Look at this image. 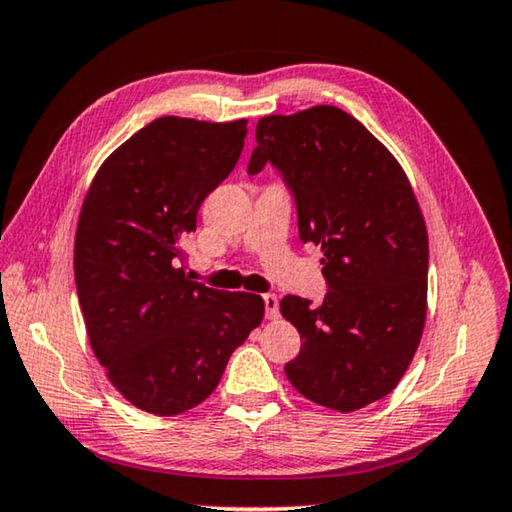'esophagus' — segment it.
<instances>
[{
	"mask_svg": "<svg viewBox=\"0 0 512 512\" xmlns=\"http://www.w3.org/2000/svg\"><path fill=\"white\" fill-rule=\"evenodd\" d=\"M264 307H266V318L275 320L277 314H280V302H277V296H273V293H266L264 296Z\"/></svg>",
	"mask_w": 512,
	"mask_h": 512,
	"instance_id": "esophagus-1",
	"label": "esophagus"
}]
</instances>
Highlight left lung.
<instances>
[{
    "label": "left lung",
    "instance_id": "1",
    "mask_svg": "<svg viewBox=\"0 0 512 512\" xmlns=\"http://www.w3.org/2000/svg\"><path fill=\"white\" fill-rule=\"evenodd\" d=\"M248 173L282 171L300 239L320 248L327 296H287L282 316L302 348L284 366L300 395L350 413L397 386L427 318L429 237L395 155L336 106L257 121Z\"/></svg>",
    "mask_w": 512,
    "mask_h": 512
}]
</instances>
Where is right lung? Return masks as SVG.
Here are the masks:
<instances>
[{
	"label": "right lung",
	"mask_w": 512,
	"mask_h": 512,
	"mask_svg": "<svg viewBox=\"0 0 512 512\" xmlns=\"http://www.w3.org/2000/svg\"><path fill=\"white\" fill-rule=\"evenodd\" d=\"M248 119L160 117L112 151L83 198L74 277L94 357L137 409L178 415L219 386L262 296L189 280L183 241L235 169Z\"/></svg>",
	"instance_id": "right-lung-1"
}]
</instances>
